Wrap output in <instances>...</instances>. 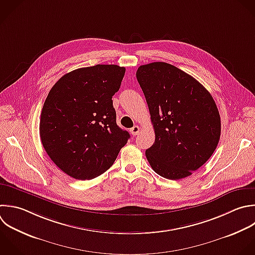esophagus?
Masks as SVG:
<instances>
[{"label": "esophagus", "mask_w": 255, "mask_h": 255, "mask_svg": "<svg viewBox=\"0 0 255 255\" xmlns=\"http://www.w3.org/2000/svg\"><path fill=\"white\" fill-rule=\"evenodd\" d=\"M129 131H130V133H131L132 135H136V134H138V132H139V127L134 126L133 128H131L129 129Z\"/></svg>", "instance_id": "34e87169"}]
</instances>
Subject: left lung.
Segmentation results:
<instances>
[{"mask_svg":"<svg viewBox=\"0 0 255 255\" xmlns=\"http://www.w3.org/2000/svg\"><path fill=\"white\" fill-rule=\"evenodd\" d=\"M136 79L155 133L145 150L151 168L172 180L192 174L219 141L220 116L213 98L194 78L163 62L140 66Z\"/></svg>","mask_w":255,"mask_h":255,"instance_id":"left-lung-1","label":"left lung"}]
</instances>
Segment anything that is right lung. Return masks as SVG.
I'll return each instance as SVG.
<instances>
[{"mask_svg": "<svg viewBox=\"0 0 255 255\" xmlns=\"http://www.w3.org/2000/svg\"><path fill=\"white\" fill-rule=\"evenodd\" d=\"M126 69L97 65L63 76L51 89L40 120V136L55 164L68 175L93 179L107 171L130 137L117 125L113 96Z\"/></svg>", "mask_w": 255, "mask_h": 255, "instance_id": "obj_1", "label": "right lung"}]
</instances>
